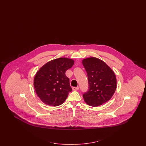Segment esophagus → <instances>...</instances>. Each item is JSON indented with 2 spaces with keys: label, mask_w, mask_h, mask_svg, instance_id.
Masks as SVG:
<instances>
[{
  "label": "esophagus",
  "mask_w": 146,
  "mask_h": 146,
  "mask_svg": "<svg viewBox=\"0 0 146 146\" xmlns=\"http://www.w3.org/2000/svg\"><path fill=\"white\" fill-rule=\"evenodd\" d=\"M73 90H79V86L74 87H73Z\"/></svg>",
  "instance_id": "1"
}]
</instances>
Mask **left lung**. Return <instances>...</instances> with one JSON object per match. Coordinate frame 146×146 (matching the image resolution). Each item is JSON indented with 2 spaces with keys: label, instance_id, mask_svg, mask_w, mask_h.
Wrapping results in <instances>:
<instances>
[{
  "label": "left lung",
  "instance_id": "obj_1",
  "mask_svg": "<svg viewBox=\"0 0 146 146\" xmlns=\"http://www.w3.org/2000/svg\"><path fill=\"white\" fill-rule=\"evenodd\" d=\"M87 73L89 87L83 94L84 101L90 106L102 105L110 100L117 87L114 72L106 64L96 58L83 60Z\"/></svg>",
  "mask_w": 146,
  "mask_h": 146
}]
</instances>
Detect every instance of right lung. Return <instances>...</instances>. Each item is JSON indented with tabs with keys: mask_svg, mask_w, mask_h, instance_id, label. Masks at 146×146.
<instances>
[{
	"mask_svg": "<svg viewBox=\"0 0 146 146\" xmlns=\"http://www.w3.org/2000/svg\"><path fill=\"white\" fill-rule=\"evenodd\" d=\"M73 64L72 59L59 58L47 62L37 72L34 80V88L45 104L56 106L65 101L72 91L65 72Z\"/></svg>",
	"mask_w": 146,
	"mask_h": 146,
	"instance_id": "obj_1",
	"label": "right lung"
}]
</instances>
